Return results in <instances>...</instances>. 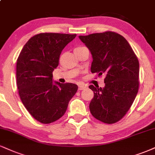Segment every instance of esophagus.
<instances>
[{
	"label": "esophagus",
	"mask_w": 155,
	"mask_h": 155,
	"mask_svg": "<svg viewBox=\"0 0 155 155\" xmlns=\"http://www.w3.org/2000/svg\"><path fill=\"white\" fill-rule=\"evenodd\" d=\"M87 86L85 85H79V90H84V89L87 88Z\"/></svg>",
	"instance_id": "obj_1"
}]
</instances>
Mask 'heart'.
<instances>
[{
    "mask_svg": "<svg viewBox=\"0 0 155 155\" xmlns=\"http://www.w3.org/2000/svg\"><path fill=\"white\" fill-rule=\"evenodd\" d=\"M83 48V47H81V46H79V47H77V48H76L75 49H80V48Z\"/></svg>",
    "mask_w": 155,
    "mask_h": 155,
    "instance_id": "obj_1",
    "label": "heart"
}]
</instances>
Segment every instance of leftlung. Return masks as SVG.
Returning <instances> with one entry per match:
<instances>
[{
	"label": "left lung",
	"mask_w": 155,
	"mask_h": 155,
	"mask_svg": "<svg viewBox=\"0 0 155 155\" xmlns=\"http://www.w3.org/2000/svg\"><path fill=\"white\" fill-rule=\"evenodd\" d=\"M92 55V73L105 75V87L89 86L94 97L89 110L97 120L107 124L122 119L139 90V63L128 41L113 31L79 36Z\"/></svg>",
	"instance_id": "obj_1"
}]
</instances>
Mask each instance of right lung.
<instances>
[{
  "label": "right lung",
  "mask_w": 155,
  "mask_h": 155,
  "mask_svg": "<svg viewBox=\"0 0 155 155\" xmlns=\"http://www.w3.org/2000/svg\"><path fill=\"white\" fill-rule=\"evenodd\" d=\"M76 35L40 33L24 45L16 62V84L21 100L31 116L42 124L58 120L77 92L75 84L53 81L63 48Z\"/></svg>",
  "instance_id": "1"
}]
</instances>
